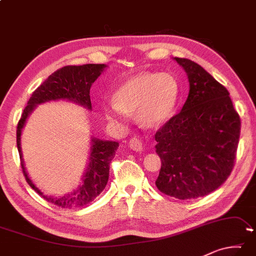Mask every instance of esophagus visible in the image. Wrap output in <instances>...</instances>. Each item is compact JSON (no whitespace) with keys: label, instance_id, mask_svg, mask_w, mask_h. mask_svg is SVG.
Wrapping results in <instances>:
<instances>
[{"label":"esophagus","instance_id":"1","mask_svg":"<svg viewBox=\"0 0 256 256\" xmlns=\"http://www.w3.org/2000/svg\"><path fill=\"white\" fill-rule=\"evenodd\" d=\"M128 146H130V148H131L132 150H134V152H141L144 150V144H142V142H141V140L139 139V138H132V139L130 140Z\"/></svg>","mask_w":256,"mask_h":256}]
</instances>
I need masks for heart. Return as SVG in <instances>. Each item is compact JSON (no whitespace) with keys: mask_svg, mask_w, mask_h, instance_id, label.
I'll return each mask as SVG.
<instances>
[{"mask_svg":"<svg viewBox=\"0 0 256 256\" xmlns=\"http://www.w3.org/2000/svg\"><path fill=\"white\" fill-rule=\"evenodd\" d=\"M179 85L168 72H142L117 88L115 100L104 106L107 120L125 124L136 112L141 125L156 128L171 118L176 108Z\"/></svg>","mask_w":256,"mask_h":256,"instance_id":"b5f03b06","label":"heart"}]
</instances>
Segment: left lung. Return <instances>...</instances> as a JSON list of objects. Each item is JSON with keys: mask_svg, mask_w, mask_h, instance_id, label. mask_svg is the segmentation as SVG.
I'll use <instances>...</instances> for the list:
<instances>
[{"mask_svg": "<svg viewBox=\"0 0 256 256\" xmlns=\"http://www.w3.org/2000/svg\"><path fill=\"white\" fill-rule=\"evenodd\" d=\"M188 76L189 94L179 114L156 133L160 192L194 200L216 190L232 171L240 118L229 92L200 64L174 58Z\"/></svg>", "mask_w": 256, "mask_h": 256, "instance_id": "left-lung-1", "label": "left lung"}]
</instances>
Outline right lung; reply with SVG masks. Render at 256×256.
<instances>
[{
    "label": "right lung",
    "mask_w": 256,
    "mask_h": 256,
    "mask_svg": "<svg viewBox=\"0 0 256 256\" xmlns=\"http://www.w3.org/2000/svg\"><path fill=\"white\" fill-rule=\"evenodd\" d=\"M107 67V64H80V66H66L60 68L59 70L48 76L33 92L28 100L27 106L24 109L22 118L19 120L17 128V147L26 181L40 196L59 208H80V206L90 204L92 200H94L96 197L99 196L104 186H107L109 164L115 156L116 150L118 148V142L101 140L99 138L91 136L88 163L83 176L80 178L82 182L75 190L64 194V196H48L35 186L26 171L22 150V128H25L28 117L38 104L51 102V101L66 100L78 104L88 110H92L90 88L94 80L102 74Z\"/></svg>",
    "instance_id": "add662e5"
}]
</instances>
